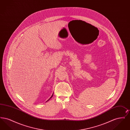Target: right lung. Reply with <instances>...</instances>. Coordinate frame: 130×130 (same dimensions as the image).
<instances>
[{
	"mask_svg": "<svg viewBox=\"0 0 130 130\" xmlns=\"http://www.w3.org/2000/svg\"><path fill=\"white\" fill-rule=\"evenodd\" d=\"M53 94H54V93H53V94H52V96H51V98H50L49 99H48V100H47V101H46V102H47V101H49V100L50 99H51V98H52V96H53Z\"/></svg>",
	"mask_w": 130,
	"mask_h": 130,
	"instance_id": "right-lung-1",
	"label": "right lung"
}]
</instances>
